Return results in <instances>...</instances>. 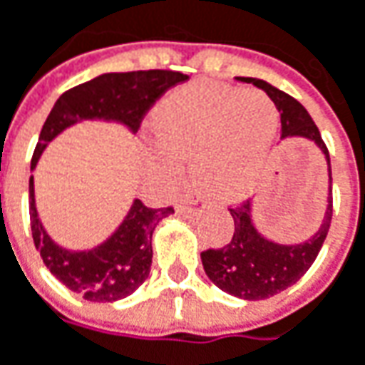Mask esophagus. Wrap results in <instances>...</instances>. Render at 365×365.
Returning a JSON list of instances; mask_svg holds the SVG:
<instances>
[{
	"mask_svg": "<svg viewBox=\"0 0 365 365\" xmlns=\"http://www.w3.org/2000/svg\"><path fill=\"white\" fill-rule=\"evenodd\" d=\"M178 214H182V216L192 214V206H183V204H180V206H178Z\"/></svg>",
	"mask_w": 365,
	"mask_h": 365,
	"instance_id": "esophagus-1",
	"label": "esophagus"
}]
</instances>
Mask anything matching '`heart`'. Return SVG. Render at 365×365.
Masks as SVG:
<instances>
[{
  "mask_svg": "<svg viewBox=\"0 0 365 365\" xmlns=\"http://www.w3.org/2000/svg\"><path fill=\"white\" fill-rule=\"evenodd\" d=\"M277 110L259 91L196 83L159 103L153 128L159 145L149 153V169L161 187H173L183 161H192L194 182L204 196L239 198L251 190L241 178L257 173L272 151L277 133Z\"/></svg>",
  "mask_w": 365,
  "mask_h": 365,
  "instance_id": "obj_1",
  "label": "heart"
}]
</instances>
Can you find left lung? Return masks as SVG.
<instances>
[{"mask_svg": "<svg viewBox=\"0 0 365 365\" xmlns=\"http://www.w3.org/2000/svg\"><path fill=\"white\" fill-rule=\"evenodd\" d=\"M237 79L263 89L269 96V100L276 103L279 120H282V138L300 136V138L312 140L321 149V153L325 155L327 173L331 182V157L314 120L310 118L304 106L263 79H255V77H237ZM229 210L235 220L232 239L229 245L220 247V249L202 251L200 257H202L204 272L222 292L243 298V300H265L296 284L317 259L321 247L325 243L329 227H331L333 194L329 187L325 216L319 230L309 241L298 243V245H282V243L265 239L253 225L251 202H243L241 206H235Z\"/></svg>", "mask_w": 365, "mask_h": 365, "instance_id": "left-lung-1", "label": "left lung"}]
</instances>
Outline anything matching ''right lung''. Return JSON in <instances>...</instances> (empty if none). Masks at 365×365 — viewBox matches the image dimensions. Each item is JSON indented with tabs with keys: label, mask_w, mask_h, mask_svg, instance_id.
Instances as JSON below:
<instances>
[{
	"label": "right lung",
	"mask_w": 365,
	"mask_h": 365,
	"mask_svg": "<svg viewBox=\"0 0 365 365\" xmlns=\"http://www.w3.org/2000/svg\"><path fill=\"white\" fill-rule=\"evenodd\" d=\"M185 79L187 75L183 73L163 69L103 73L65 91L44 120L30 169L36 167L42 151L55 136L81 120L118 122L135 133L153 103ZM169 214H173L171 206L149 208L135 200L118 229L103 243L88 251H71L56 245L42 227L34 200V178L30 175V227L34 245L51 274L89 302H116L130 296L149 277L153 230Z\"/></svg>",
	"instance_id": "obj_1"
}]
</instances>
